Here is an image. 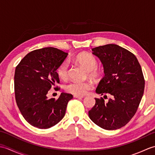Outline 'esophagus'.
Returning <instances> with one entry per match:
<instances>
[{
	"mask_svg": "<svg viewBox=\"0 0 155 155\" xmlns=\"http://www.w3.org/2000/svg\"><path fill=\"white\" fill-rule=\"evenodd\" d=\"M74 98H83V96H79V95H74Z\"/></svg>",
	"mask_w": 155,
	"mask_h": 155,
	"instance_id": "esophagus-1",
	"label": "esophagus"
}]
</instances>
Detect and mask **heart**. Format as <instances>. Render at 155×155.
Wrapping results in <instances>:
<instances>
[{"label":"heart","instance_id":"1","mask_svg":"<svg viewBox=\"0 0 155 155\" xmlns=\"http://www.w3.org/2000/svg\"><path fill=\"white\" fill-rule=\"evenodd\" d=\"M74 61L81 65L87 71L88 74L92 77L97 78L100 74V71L97 68L98 62L97 58L90 53H81L78 54L74 58ZM57 73L61 79H66L68 75V63L64 61L58 66ZM93 84L91 81H71L65 84V91L74 95L82 96L92 89Z\"/></svg>","mask_w":155,"mask_h":155}]
</instances>
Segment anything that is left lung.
I'll return each instance as SVG.
<instances>
[{
	"label": "left lung",
	"mask_w": 155,
	"mask_h": 155,
	"mask_svg": "<svg viewBox=\"0 0 155 155\" xmlns=\"http://www.w3.org/2000/svg\"><path fill=\"white\" fill-rule=\"evenodd\" d=\"M92 51L100 58L105 74L96 92L109 94L111 98L107 103L103 97L95 98L96 103L88 115L104 129H118L131 120L142 99L144 89L142 68L134 54L118 45L100 46Z\"/></svg>",
	"instance_id": "left-lung-1"
}]
</instances>
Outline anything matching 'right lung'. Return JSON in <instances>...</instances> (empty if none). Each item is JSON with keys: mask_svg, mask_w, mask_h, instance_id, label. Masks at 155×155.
<instances>
[{"mask_svg": "<svg viewBox=\"0 0 155 155\" xmlns=\"http://www.w3.org/2000/svg\"><path fill=\"white\" fill-rule=\"evenodd\" d=\"M68 53L53 47L32 51L16 67L15 94L16 104L32 126L48 128L64 117L68 101L73 96L61 93L58 99L48 98V91L59 83L57 69ZM59 90L60 87H54Z\"/></svg>", "mask_w": 155, "mask_h": 155, "instance_id": "obj_1", "label": "right lung"}]
</instances>
